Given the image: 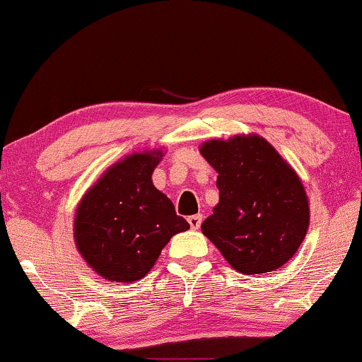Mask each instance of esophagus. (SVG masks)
<instances>
[{"instance_id": "obj_1", "label": "esophagus", "mask_w": 362, "mask_h": 362, "mask_svg": "<svg viewBox=\"0 0 362 362\" xmlns=\"http://www.w3.org/2000/svg\"><path fill=\"white\" fill-rule=\"evenodd\" d=\"M200 223H202V216H200V214H195V216L189 217V224H190V228H192V229H199Z\"/></svg>"}]
</instances>
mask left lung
<instances>
[{"instance_id":"obj_1","label":"left lung","mask_w":362,"mask_h":362,"mask_svg":"<svg viewBox=\"0 0 362 362\" xmlns=\"http://www.w3.org/2000/svg\"><path fill=\"white\" fill-rule=\"evenodd\" d=\"M200 153L219 173V204L202 233L239 273L283 267L308 229V199L293 168L261 136L211 139Z\"/></svg>"}]
</instances>
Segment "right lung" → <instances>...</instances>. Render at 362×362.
I'll return each mask as SVG.
<instances>
[{"mask_svg":"<svg viewBox=\"0 0 362 362\" xmlns=\"http://www.w3.org/2000/svg\"><path fill=\"white\" fill-rule=\"evenodd\" d=\"M160 158V150L126 156L95 182L77 207V250L107 280L132 283L143 278L170 238L190 228L151 182Z\"/></svg>","mask_w":362,"mask_h":362,"instance_id":"right-lung-1","label":"right lung"}]
</instances>
